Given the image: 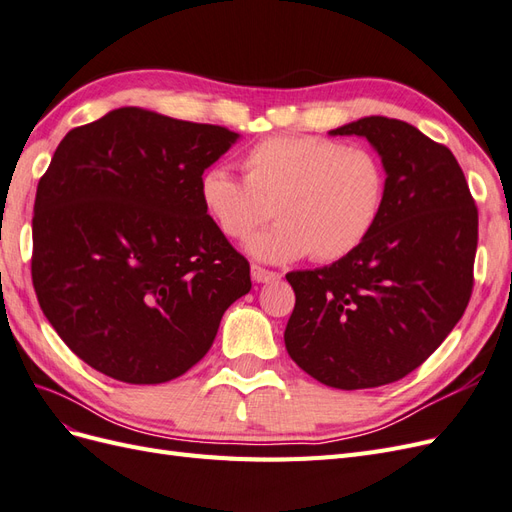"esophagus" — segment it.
Here are the masks:
<instances>
[{
    "mask_svg": "<svg viewBox=\"0 0 512 512\" xmlns=\"http://www.w3.org/2000/svg\"><path fill=\"white\" fill-rule=\"evenodd\" d=\"M252 280L256 284H271L275 280H280V273L269 271V269H262L258 265H252Z\"/></svg>",
    "mask_w": 512,
    "mask_h": 512,
    "instance_id": "1",
    "label": "esophagus"
}]
</instances>
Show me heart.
I'll return each mask as SVG.
<instances>
[{
    "instance_id": "obj_1",
    "label": "heart",
    "mask_w": 512,
    "mask_h": 512,
    "mask_svg": "<svg viewBox=\"0 0 512 512\" xmlns=\"http://www.w3.org/2000/svg\"><path fill=\"white\" fill-rule=\"evenodd\" d=\"M243 179L224 166L198 177V198L228 239H245L273 215L275 226L245 243L252 258L280 265L312 254L346 258L376 230L386 205V168L376 151L320 136H271L245 151Z\"/></svg>"
}]
</instances>
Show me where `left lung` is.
I'll return each mask as SVG.
<instances>
[{
	"mask_svg": "<svg viewBox=\"0 0 512 512\" xmlns=\"http://www.w3.org/2000/svg\"><path fill=\"white\" fill-rule=\"evenodd\" d=\"M329 134L376 149L386 205L359 250L286 275L297 303L284 342L318 382L374 389L414 371L466 312L478 211L451 149L410 123L371 115Z\"/></svg>",
	"mask_w": 512,
	"mask_h": 512,
	"instance_id": "obj_1",
	"label": "left lung"
}]
</instances>
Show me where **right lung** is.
I'll list each match as a JSON object with an SVG mask.
<instances>
[{"instance_id": "right-lung-1", "label": "right lung", "mask_w": 512, "mask_h": 512, "mask_svg": "<svg viewBox=\"0 0 512 512\" xmlns=\"http://www.w3.org/2000/svg\"><path fill=\"white\" fill-rule=\"evenodd\" d=\"M239 138L123 106L55 149L34 205V288L57 335L104 376L179 378L250 292V265L198 198V177Z\"/></svg>"}]
</instances>
